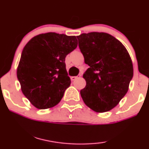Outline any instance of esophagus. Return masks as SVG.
<instances>
[{
  "mask_svg": "<svg viewBox=\"0 0 149 149\" xmlns=\"http://www.w3.org/2000/svg\"><path fill=\"white\" fill-rule=\"evenodd\" d=\"M81 77V74H79V76H76V77H70L71 81H75L77 79L79 78V77Z\"/></svg>",
  "mask_w": 149,
  "mask_h": 149,
  "instance_id": "34e87169",
  "label": "esophagus"
}]
</instances>
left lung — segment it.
Instances as JSON below:
<instances>
[{
	"label": "left lung",
	"instance_id": "1",
	"mask_svg": "<svg viewBox=\"0 0 149 149\" xmlns=\"http://www.w3.org/2000/svg\"><path fill=\"white\" fill-rule=\"evenodd\" d=\"M90 68L84 74L86 86L81 90L85 104L98 113L115 107L124 97L134 75L130 55L119 40L106 33L77 36Z\"/></svg>",
	"mask_w": 149,
	"mask_h": 149
}]
</instances>
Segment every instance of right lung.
Wrapping results in <instances>:
<instances>
[{
    "mask_svg": "<svg viewBox=\"0 0 149 149\" xmlns=\"http://www.w3.org/2000/svg\"><path fill=\"white\" fill-rule=\"evenodd\" d=\"M75 36L46 33L33 37L25 45L17 68L21 90L36 108L57 105L71 81L65 58L77 46Z\"/></svg>",
    "mask_w": 149,
    "mask_h": 149,
    "instance_id": "obj_1",
    "label": "right lung"
}]
</instances>
